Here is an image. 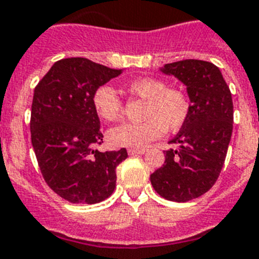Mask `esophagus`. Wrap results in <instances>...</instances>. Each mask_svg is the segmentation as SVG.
<instances>
[{
	"label": "esophagus",
	"mask_w": 259,
	"mask_h": 259,
	"mask_svg": "<svg viewBox=\"0 0 259 259\" xmlns=\"http://www.w3.org/2000/svg\"><path fill=\"white\" fill-rule=\"evenodd\" d=\"M130 155H137V154H145L146 153V149H129L127 150Z\"/></svg>",
	"instance_id": "esophagus-1"
}]
</instances>
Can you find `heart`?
<instances>
[{"mask_svg":"<svg viewBox=\"0 0 259 259\" xmlns=\"http://www.w3.org/2000/svg\"><path fill=\"white\" fill-rule=\"evenodd\" d=\"M126 90L146 100L142 123H122L111 127L109 144L114 148H144L158 140L166 129L178 132L188 122L191 102L188 94L180 89L167 88L166 82L151 77H140L127 82ZM93 108L100 118L113 122L123 113L122 101L111 86L102 85L93 94Z\"/></svg>","mask_w":259,"mask_h":259,"instance_id":"obj_1","label":"heart"}]
</instances>
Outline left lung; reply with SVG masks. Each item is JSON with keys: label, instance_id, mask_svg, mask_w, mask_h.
<instances>
[{"label": "left lung", "instance_id": "8db88e82", "mask_svg": "<svg viewBox=\"0 0 259 259\" xmlns=\"http://www.w3.org/2000/svg\"><path fill=\"white\" fill-rule=\"evenodd\" d=\"M161 70L186 85L191 102L188 122L163 151L165 163L150 176L154 190L174 202H188L209 191L220 177L233 132V100L220 69L211 62L184 60Z\"/></svg>", "mask_w": 259, "mask_h": 259}]
</instances>
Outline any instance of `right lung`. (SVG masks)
<instances>
[{"label":"right lung","instance_id":"obj_1","mask_svg":"<svg viewBox=\"0 0 259 259\" xmlns=\"http://www.w3.org/2000/svg\"><path fill=\"white\" fill-rule=\"evenodd\" d=\"M122 70L82 57L57 61L35 86L31 145L49 188L71 203H98L115 189V167L127 151L94 150L101 145L93 94Z\"/></svg>","mask_w":259,"mask_h":259}]
</instances>
